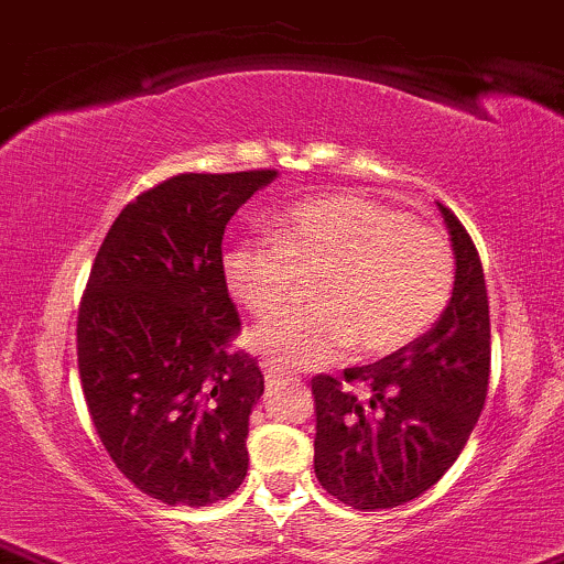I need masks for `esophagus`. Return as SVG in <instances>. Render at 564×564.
<instances>
[{
  "label": "esophagus",
  "instance_id": "obj_1",
  "mask_svg": "<svg viewBox=\"0 0 564 564\" xmlns=\"http://www.w3.org/2000/svg\"><path fill=\"white\" fill-rule=\"evenodd\" d=\"M262 372H265V380H268V382H273L275 377H281V372H278L275 367H270L268 361H265V365H262Z\"/></svg>",
  "mask_w": 564,
  "mask_h": 564
}]
</instances>
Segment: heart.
<instances>
[{"label":"heart","mask_w":564,"mask_h":564,"mask_svg":"<svg viewBox=\"0 0 564 564\" xmlns=\"http://www.w3.org/2000/svg\"><path fill=\"white\" fill-rule=\"evenodd\" d=\"M275 241L239 239L220 270L229 294L273 315L299 289V270L323 268L317 306L275 315L249 333V346L278 369H310L344 348L388 356L413 344L447 310L453 249L409 213L356 192L306 199L275 218Z\"/></svg>","instance_id":"obj_1"}]
</instances>
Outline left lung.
<instances>
[{
	"instance_id": "obj_1",
	"label": "left lung",
	"mask_w": 564,
	"mask_h": 564,
	"mask_svg": "<svg viewBox=\"0 0 564 564\" xmlns=\"http://www.w3.org/2000/svg\"><path fill=\"white\" fill-rule=\"evenodd\" d=\"M455 286L430 333L382 361L312 380L315 474L354 510H388L424 495L471 437L489 388V302L471 237L445 205Z\"/></svg>"
}]
</instances>
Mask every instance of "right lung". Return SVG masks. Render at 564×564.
<instances>
[{
  "mask_svg": "<svg viewBox=\"0 0 564 564\" xmlns=\"http://www.w3.org/2000/svg\"><path fill=\"white\" fill-rule=\"evenodd\" d=\"M278 171L180 174L106 234L77 315V367L106 453L163 505L205 508L245 481L265 380L220 270L226 224Z\"/></svg>",
  "mask_w": 564,
  "mask_h": 564,
  "instance_id": "obj_1",
  "label": "right lung"
}]
</instances>
